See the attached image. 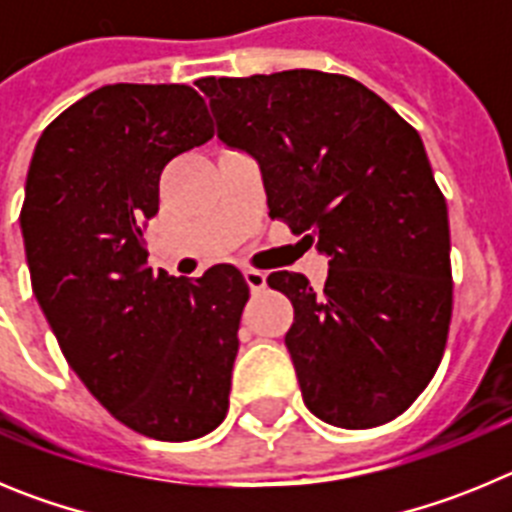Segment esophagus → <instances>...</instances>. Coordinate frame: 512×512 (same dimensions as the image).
I'll return each instance as SVG.
<instances>
[{
    "mask_svg": "<svg viewBox=\"0 0 512 512\" xmlns=\"http://www.w3.org/2000/svg\"><path fill=\"white\" fill-rule=\"evenodd\" d=\"M243 277H246L248 287H251V292H261V289L266 287V274L259 269H246L243 271Z\"/></svg>",
    "mask_w": 512,
    "mask_h": 512,
    "instance_id": "obj_1",
    "label": "esophagus"
}]
</instances>
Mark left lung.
<instances>
[{
  "mask_svg": "<svg viewBox=\"0 0 512 512\" xmlns=\"http://www.w3.org/2000/svg\"><path fill=\"white\" fill-rule=\"evenodd\" d=\"M217 138L251 153L269 215L328 256L320 292L274 271L295 307L284 343L302 400L338 428L390 423L428 387L449 338V210L423 140L351 76L295 69L194 81Z\"/></svg>",
  "mask_w": 512,
  "mask_h": 512,
  "instance_id": "obj_1",
  "label": "left lung"
}]
</instances>
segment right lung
I'll use <instances>...</instances> for the list:
<instances>
[{"label":"right lung","instance_id":"add662e5","mask_svg":"<svg viewBox=\"0 0 512 512\" xmlns=\"http://www.w3.org/2000/svg\"><path fill=\"white\" fill-rule=\"evenodd\" d=\"M215 135L187 84H110L43 130L20 228L30 282L63 356L112 418L156 441H192L228 413L248 284L148 269L143 230L171 158Z\"/></svg>","mask_w":512,"mask_h":512}]
</instances>
